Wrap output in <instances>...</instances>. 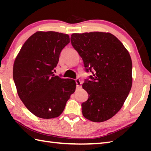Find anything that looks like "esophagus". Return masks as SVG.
Instances as JSON below:
<instances>
[{"mask_svg":"<svg viewBox=\"0 0 151 151\" xmlns=\"http://www.w3.org/2000/svg\"><path fill=\"white\" fill-rule=\"evenodd\" d=\"M75 81H76V86H77V87H81L82 83H81V81H80V79L76 78Z\"/></svg>","mask_w":151,"mask_h":151,"instance_id":"esophagus-1","label":"esophagus"}]
</instances>
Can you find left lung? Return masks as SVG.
Masks as SVG:
<instances>
[{
  "instance_id": "left-lung-1",
  "label": "left lung",
  "mask_w": 151,
  "mask_h": 151,
  "mask_svg": "<svg viewBox=\"0 0 151 151\" xmlns=\"http://www.w3.org/2000/svg\"><path fill=\"white\" fill-rule=\"evenodd\" d=\"M70 42L86 72L93 73L83 84L88 99L81 104L82 113L93 122L106 121L120 111L131 89V56L109 32L74 33Z\"/></svg>"
}]
</instances>
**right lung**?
<instances>
[{
    "label": "right lung",
    "instance_id": "1",
    "mask_svg": "<svg viewBox=\"0 0 151 151\" xmlns=\"http://www.w3.org/2000/svg\"><path fill=\"white\" fill-rule=\"evenodd\" d=\"M70 42L63 33L38 31L24 43L13 65V79L19 98L39 118L60 116L75 91L76 83L54 74L63 48Z\"/></svg>",
    "mask_w": 151,
    "mask_h": 151
}]
</instances>
